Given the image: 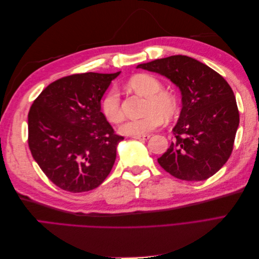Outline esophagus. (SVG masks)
Masks as SVG:
<instances>
[{
    "instance_id": "34e87169",
    "label": "esophagus",
    "mask_w": 259,
    "mask_h": 259,
    "mask_svg": "<svg viewBox=\"0 0 259 259\" xmlns=\"http://www.w3.org/2000/svg\"><path fill=\"white\" fill-rule=\"evenodd\" d=\"M133 138L139 139V140H147V139L150 138V135H149V134H146V135H138V136H133Z\"/></svg>"
}]
</instances>
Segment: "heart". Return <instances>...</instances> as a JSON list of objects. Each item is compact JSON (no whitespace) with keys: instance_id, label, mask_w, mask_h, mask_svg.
<instances>
[{"instance_id":"1","label":"heart","mask_w":259,"mask_h":259,"mask_svg":"<svg viewBox=\"0 0 259 259\" xmlns=\"http://www.w3.org/2000/svg\"><path fill=\"white\" fill-rule=\"evenodd\" d=\"M127 88L147 97L144 117L132 119L123 123L120 132L124 135L138 136L150 133L162 125L164 119H170L178 111V101L173 93L163 90L162 82L154 75L138 73L126 83ZM100 109L106 119L111 123L123 120L121 98L115 90L106 93L100 103Z\"/></svg>"}]
</instances>
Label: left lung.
Instances as JSON below:
<instances>
[{"label":"left lung","mask_w":259,"mask_h":259,"mask_svg":"<svg viewBox=\"0 0 259 259\" xmlns=\"http://www.w3.org/2000/svg\"><path fill=\"white\" fill-rule=\"evenodd\" d=\"M165 75L182 92L183 109L174 140L158 162L178 179L199 182L216 174L230 158L240 122L230 85L215 70L183 55L138 65Z\"/></svg>","instance_id":"8db88e82"}]
</instances>
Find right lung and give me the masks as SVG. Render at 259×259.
<instances>
[{
    "instance_id": "1",
    "label": "right lung",
    "mask_w": 259,
    "mask_h": 259,
    "mask_svg": "<svg viewBox=\"0 0 259 259\" xmlns=\"http://www.w3.org/2000/svg\"><path fill=\"white\" fill-rule=\"evenodd\" d=\"M120 72H86L51 83L28 114V145L43 173L60 189H95L110 174L116 135L100 110V99Z\"/></svg>"
}]
</instances>
